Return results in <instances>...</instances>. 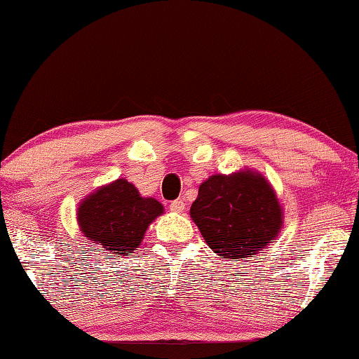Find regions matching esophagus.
I'll list each match as a JSON object with an SVG mask.
<instances>
[{
    "label": "esophagus",
    "mask_w": 359,
    "mask_h": 359,
    "mask_svg": "<svg viewBox=\"0 0 359 359\" xmlns=\"http://www.w3.org/2000/svg\"><path fill=\"white\" fill-rule=\"evenodd\" d=\"M169 209L172 212H177V214H182L185 210V199H175V201L169 204Z\"/></svg>",
    "instance_id": "1"
}]
</instances>
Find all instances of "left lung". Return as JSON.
<instances>
[{"instance_id": "8db88e82", "label": "left lung", "mask_w": 359, "mask_h": 359, "mask_svg": "<svg viewBox=\"0 0 359 359\" xmlns=\"http://www.w3.org/2000/svg\"><path fill=\"white\" fill-rule=\"evenodd\" d=\"M190 215L218 257L247 259L277 238L283 212L263 175L250 169L215 174L199 187Z\"/></svg>"}]
</instances>
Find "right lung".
Instances as JSON below:
<instances>
[{"instance_id": "1", "label": "right lung", "mask_w": 359, "mask_h": 359, "mask_svg": "<svg viewBox=\"0 0 359 359\" xmlns=\"http://www.w3.org/2000/svg\"><path fill=\"white\" fill-rule=\"evenodd\" d=\"M161 203L142 198L126 179L98 188L79 204L77 223L88 242L111 255H130L141 245L149 224L161 215Z\"/></svg>"}]
</instances>
